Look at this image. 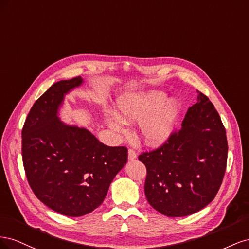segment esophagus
<instances>
[{"mask_svg":"<svg viewBox=\"0 0 249 249\" xmlns=\"http://www.w3.org/2000/svg\"><path fill=\"white\" fill-rule=\"evenodd\" d=\"M127 157H129V160L133 161L137 158V154L135 153V150L133 149H129V152H127Z\"/></svg>","mask_w":249,"mask_h":249,"instance_id":"obj_1","label":"esophagus"}]
</instances>
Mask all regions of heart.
Returning <instances> with one entry per match:
<instances>
[{"instance_id": "heart-1", "label": "heart", "mask_w": 249, "mask_h": 249, "mask_svg": "<svg viewBox=\"0 0 249 249\" xmlns=\"http://www.w3.org/2000/svg\"><path fill=\"white\" fill-rule=\"evenodd\" d=\"M166 99L162 91L126 93L116 102V113L124 123H139L141 139L149 146L166 143L175 131L179 112V104L175 97ZM108 124L114 130H122L118 119L108 117Z\"/></svg>"}]
</instances>
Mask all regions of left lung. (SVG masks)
<instances>
[{"mask_svg": "<svg viewBox=\"0 0 249 249\" xmlns=\"http://www.w3.org/2000/svg\"><path fill=\"white\" fill-rule=\"evenodd\" d=\"M182 127L163 146L143 153L148 203L168 217L198 212L219 190L228 160V140L221 118L208 97L197 91Z\"/></svg>", "mask_w": 249, "mask_h": 249, "instance_id": "1", "label": "left lung"}]
</instances>
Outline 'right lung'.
Listing matches in <instances>:
<instances>
[{"label": "right lung", "mask_w": 249, "mask_h": 249, "mask_svg": "<svg viewBox=\"0 0 249 249\" xmlns=\"http://www.w3.org/2000/svg\"><path fill=\"white\" fill-rule=\"evenodd\" d=\"M84 79L52 85L30 110L21 131L22 163L36 197L55 212L79 217L101 206L127 161V149L111 147L85 127L59 117L65 95Z\"/></svg>", "instance_id": "add662e5"}]
</instances>
